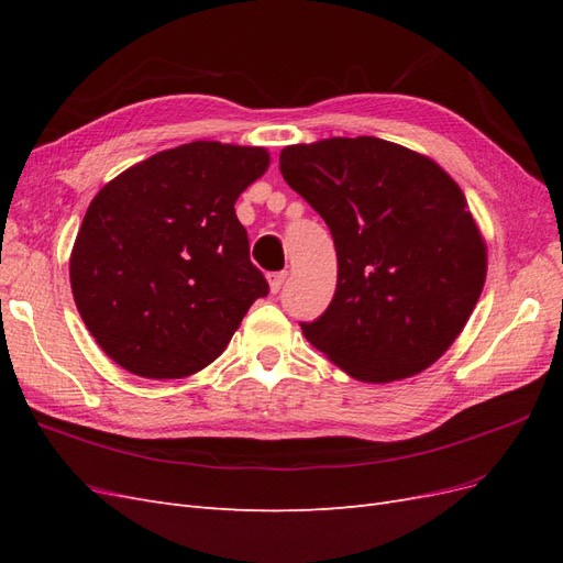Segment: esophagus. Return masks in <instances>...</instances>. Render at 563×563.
<instances>
[{
	"instance_id": "1",
	"label": "esophagus",
	"mask_w": 563,
	"mask_h": 563,
	"mask_svg": "<svg viewBox=\"0 0 563 563\" xmlns=\"http://www.w3.org/2000/svg\"><path fill=\"white\" fill-rule=\"evenodd\" d=\"M267 282H269V291L279 294V288L286 282V272H272V275H267Z\"/></svg>"
}]
</instances>
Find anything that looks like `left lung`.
<instances>
[{"instance_id":"1","label":"left lung","mask_w":563,"mask_h":563,"mask_svg":"<svg viewBox=\"0 0 563 563\" xmlns=\"http://www.w3.org/2000/svg\"><path fill=\"white\" fill-rule=\"evenodd\" d=\"M284 180L329 225L338 284L305 338L362 383L432 366L486 282V244L457 183L430 157L373 135L288 145Z\"/></svg>"}]
</instances>
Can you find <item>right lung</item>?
I'll use <instances>...</instances> for the list:
<instances>
[{
	"label": "right lung",
	"instance_id": "add662e5",
	"mask_svg": "<svg viewBox=\"0 0 563 563\" xmlns=\"http://www.w3.org/2000/svg\"><path fill=\"white\" fill-rule=\"evenodd\" d=\"M267 166L265 147L195 141L126 168L93 197L73 246L70 284L112 362L172 380L223 354L269 291L234 213Z\"/></svg>",
	"mask_w": 563,
	"mask_h": 563
}]
</instances>
